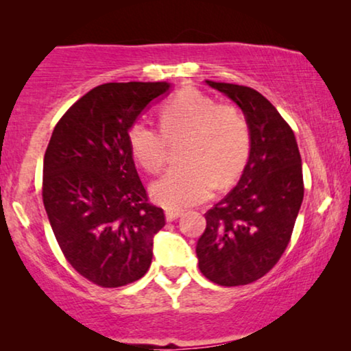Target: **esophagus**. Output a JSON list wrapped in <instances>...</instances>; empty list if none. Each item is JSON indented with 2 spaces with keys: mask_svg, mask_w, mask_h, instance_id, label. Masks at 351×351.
Here are the masks:
<instances>
[{
  "mask_svg": "<svg viewBox=\"0 0 351 351\" xmlns=\"http://www.w3.org/2000/svg\"><path fill=\"white\" fill-rule=\"evenodd\" d=\"M182 215V210H177V209H166V220L167 222H172V220L179 219Z\"/></svg>",
  "mask_w": 351,
  "mask_h": 351,
  "instance_id": "1",
  "label": "esophagus"
}]
</instances>
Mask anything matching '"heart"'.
Returning a JSON list of instances; mask_svg holds the SVG:
<instances>
[{"mask_svg": "<svg viewBox=\"0 0 351 351\" xmlns=\"http://www.w3.org/2000/svg\"><path fill=\"white\" fill-rule=\"evenodd\" d=\"M160 129L145 121L129 128L131 153L148 174L167 161L171 143H180L179 166L152 185V198L167 209L203 203L217 185L241 174L251 153V128L244 113L230 102L185 88L162 104Z\"/></svg>", "mask_w": 351, "mask_h": 351, "instance_id": "b5f03b06", "label": "heart"}]
</instances>
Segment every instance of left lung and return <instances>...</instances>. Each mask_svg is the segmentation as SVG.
Returning <instances> with one entry per match:
<instances>
[{"mask_svg": "<svg viewBox=\"0 0 351 351\" xmlns=\"http://www.w3.org/2000/svg\"><path fill=\"white\" fill-rule=\"evenodd\" d=\"M206 83L241 107L251 128V153L238 185L204 214L198 267L215 285H249L276 265L291 241L304 199L300 153L291 126L261 93Z\"/></svg>", "mask_w": 351, "mask_h": 351, "instance_id": "obj_1", "label": "left lung"}]
</instances>
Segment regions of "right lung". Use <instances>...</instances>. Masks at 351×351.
<instances>
[{
    "label": "right lung",
    "instance_id": "add662e5",
    "mask_svg": "<svg viewBox=\"0 0 351 351\" xmlns=\"http://www.w3.org/2000/svg\"><path fill=\"white\" fill-rule=\"evenodd\" d=\"M169 83H105L76 100L52 131L43 162V203L66 262L100 287L145 275L153 234L166 225L148 201L128 132Z\"/></svg>",
    "mask_w": 351,
    "mask_h": 351
}]
</instances>
